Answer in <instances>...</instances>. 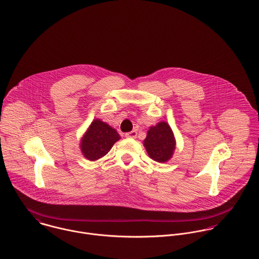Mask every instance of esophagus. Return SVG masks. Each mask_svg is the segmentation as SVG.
<instances>
[{
    "instance_id": "34e87169",
    "label": "esophagus",
    "mask_w": 259,
    "mask_h": 259,
    "mask_svg": "<svg viewBox=\"0 0 259 259\" xmlns=\"http://www.w3.org/2000/svg\"><path fill=\"white\" fill-rule=\"evenodd\" d=\"M137 136H138V132L137 131H132V132L125 134V137L130 138V139H136Z\"/></svg>"
}]
</instances>
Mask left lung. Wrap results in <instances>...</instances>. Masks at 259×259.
<instances>
[{
  "mask_svg": "<svg viewBox=\"0 0 259 259\" xmlns=\"http://www.w3.org/2000/svg\"><path fill=\"white\" fill-rule=\"evenodd\" d=\"M144 146L148 156L157 162L168 161L176 149V138L166 121H159L149 127Z\"/></svg>",
  "mask_w": 259,
  "mask_h": 259,
  "instance_id": "left-lung-1",
  "label": "left lung"
}]
</instances>
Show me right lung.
<instances>
[{"label":"right lung","mask_w":259,"mask_h":259,"mask_svg":"<svg viewBox=\"0 0 259 259\" xmlns=\"http://www.w3.org/2000/svg\"><path fill=\"white\" fill-rule=\"evenodd\" d=\"M119 139L120 136L116 130L100 118H96L80 139L79 148L87 159L95 161L105 156Z\"/></svg>","instance_id":"1"}]
</instances>
